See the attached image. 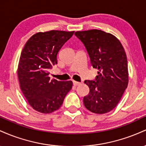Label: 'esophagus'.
<instances>
[{"mask_svg": "<svg viewBox=\"0 0 146 146\" xmlns=\"http://www.w3.org/2000/svg\"><path fill=\"white\" fill-rule=\"evenodd\" d=\"M73 85H74V86H78V85H80V82H76V81H73Z\"/></svg>", "mask_w": 146, "mask_h": 146, "instance_id": "esophagus-1", "label": "esophagus"}]
</instances>
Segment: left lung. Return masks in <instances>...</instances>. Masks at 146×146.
Returning a JSON list of instances; mask_svg holds the SVG:
<instances>
[{"instance_id": "obj_1", "label": "left lung", "mask_w": 146, "mask_h": 146, "mask_svg": "<svg viewBox=\"0 0 146 146\" xmlns=\"http://www.w3.org/2000/svg\"><path fill=\"white\" fill-rule=\"evenodd\" d=\"M88 52L90 64L98 72L95 80H85L90 88L84 97L86 109L96 114L111 111L121 100L128 84V61L120 41L111 33L92 29L76 31Z\"/></svg>"}]
</instances>
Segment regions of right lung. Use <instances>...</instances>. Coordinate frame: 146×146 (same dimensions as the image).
Here are the masks:
<instances>
[{"label": "right lung", "instance_id": "right-lung-1", "mask_svg": "<svg viewBox=\"0 0 146 146\" xmlns=\"http://www.w3.org/2000/svg\"><path fill=\"white\" fill-rule=\"evenodd\" d=\"M73 33L58 30L38 32L28 40L21 52L18 67L20 86L29 104L39 113L59 109L72 88V81L50 80L48 71L58 62V53Z\"/></svg>", "mask_w": 146, "mask_h": 146}]
</instances>
